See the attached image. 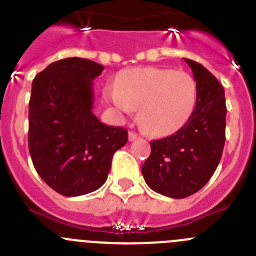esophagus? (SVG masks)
<instances>
[{
  "mask_svg": "<svg viewBox=\"0 0 256 256\" xmlns=\"http://www.w3.org/2000/svg\"><path fill=\"white\" fill-rule=\"evenodd\" d=\"M140 136L137 134V133L136 132H130L128 133V138H130V141H134V140H137L138 138Z\"/></svg>",
  "mask_w": 256,
  "mask_h": 256,
  "instance_id": "obj_1",
  "label": "esophagus"
}]
</instances>
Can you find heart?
<instances>
[{
  "mask_svg": "<svg viewBox=\"0 0 256 256\" xmlns=\"http://www.w3.org/2000/svg\"><path fill=\"white\" fill-rule=\"evenodd\" d=\"M106 96L119 110L138 108L144 130L154 136L177 132L187 123L198 101L195 78L186 72L162 68H136L119 76Z\"/></svg>",
  "mask_w": 256,
  "mask_h": 256,
  "instance_id": "heart-1",
  "label": "heart"
}]
</instances>
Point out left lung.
<instances>
[{"mask_svg": "<svg viewBox=\"0 0 256 256\" xmlns=\"http://www.w3.org/2000/svg\"><path fill=\"white\" fill-rule=\"evenodd\" d=\"M184 61L198 84L195 110L174 134L151 141V154L141 169L152 191L172 198H188L206 184L226 141L224 90L206 68Z\"/></svg>", "mask_w": 256, "mask_h": 256, "instance_id": "1", "label": "left lung"}]
</instances>
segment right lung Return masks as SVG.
<instances>
[{
    "label": "right lung",
    "instance_id": "1",
    "mask_svg": "<svg viewBox=\"0 0 256 256\" xmlns=\"http://www.w3.org/2000/svg\"><path fill=\"white\" fill-rule=\"evenodd\" d=\"M102 70L94 61L68 58L33 79L29 152L40 177L60 195L73 198L100 188L112 155L128 141L126 128L106 126L92 112L94 79Z\"/></svg>",
    "mask_w": 256,
    "mask_h": 256
}]
</instances>
